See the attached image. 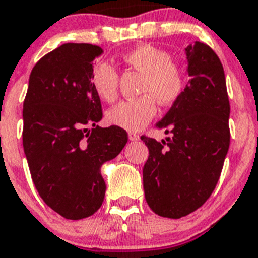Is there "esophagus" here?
I'll return each mask as SVG.
<instances>
[{
	"instance_id": "obj_1",
	"label": "esophagus",
	"mask_w": 258,
	"mask_h": 258,
	"mask_svg": "<svg viewBox=\"0 0 258 258\" xmlns=\"http://www.w3.org/2000/svg\"><path fill=\"white\" fill-rule=\"evenodd\" d=\"M129 140H131V141H138V140H140V136H138L137 133L131 132V133H129Z\"/></svg>"
}]
</instances>
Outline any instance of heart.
<instances>
[{
    "label": "heart",
    "instance_id": "obj_1",
    "mask_svg": "<svg viewBox=\"0 0 258 258\" xmlns=\"http://www.w3.org/2000/svg\"><path fill=\"white\" fill-rule=\"evenodd\" d=\"M127 66L144 74L140 93L144 96L125 100L108 112L110 124L127 132L141 131L157 113V103L171 105L182 96L186 88V72L174 61L171 55L154 46L142 44L122 56ZM91 83L96 95L104 101H113L117 97L118 74L106 61H100L93 67Z\"/></svg>",
    "mask_w": 258,
    "mask_h": 258
}]
</instances>
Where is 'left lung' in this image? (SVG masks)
Here are the masks:
<instances>
[{
	"instance_id": "left-lung-1",
	"label": "left lung",
	"mask_w": 258,
	"mask_h": 258,
	"mask_svg": "<svg viewBox=\"0 0 258 258\" xmlns=\"http://www.w3.org/2000/svg\"><path fill=\"white\" fill-rule=\"evenodd\" d=\"M190 80L155 126L171 133L161 142L141 137L149 149L144 191L159 216L179 219L203 206L216 187L229 148V100L223 64L202 42L186 47Z\"/></svg>"
}]
</instances>
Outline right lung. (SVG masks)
I'll return each mask as SVG.
<instances>
[{"instance_id":"1","label":"right lung","mask_w":258,"mask_h":258,"mask_svg":"<svg viewBox=\"0 0 258 258\" xmlns=\"http://www.w3.org/2000/svg\"><path fill=\"white\" fill-rule=\"evenodd\" d=\"M103 52L88 43L61 44L34 66L23 101V150L35 188L70 220L101 207L106 188L101 166L127 142L124 129L97 125L103 112L91 74Z\"/></svg>"}]
</instances>
